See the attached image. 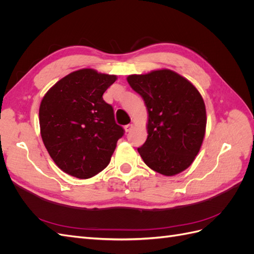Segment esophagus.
Returning a JSON list of instances; mask_svg holds the SVG:
<instances>
[{"label":"esophagus","mask_w":254,"mask_h":254,"mask_svg":"<svg viewBox=\"0 0 254 254\" xmlns=\"http://www.w3.org/2000/svg\"><path fill=\"white\" fill-rule=\"evenodd\" d=\"M132 128H133V125H132V124H128V125H126V126L124 127V129H125V131H126V132L131 131Z\"/></svg>","instance_id":"1"}]
</instances>
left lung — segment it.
Listing matches in <instances>:
<instances>
[{"label": "left lung", "mask_w": 254, "mask_h": 254, "mask_svg": "<svg viewBox=\"0 0 254 254\" xmlns=\"http://www.w3.org/2000/svg\"><path fill=\"white\" fill-rule=\"evenodd\" d=\"M127 81L142 96L148 113L147 139L137 148L145 164L164 176L186 171L205 134L201 94L190 80L168 68L129 75Z\"/></svg>", "instance_id": "8db88e82"}]
</instances>
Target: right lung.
I'll list each match as a JSON object with an SVG mask.
<instances>
[{
  "instance_id": "add662e5",
  "label": "right lung",
  "mask_w": 254,
  "mask_h": 254,
  "mask_svg": "<svg viewBox=\"0 0 254 254\" xmlns=\"http://www.w3.org/2000/svg\"><path fill=\"white\" fill-rule=\"evenodd\" d=\"M115 75L81 68L57 81L39 108L40 133L55 164L79 179L95 176L109 164L124 129L114 121L103 94Z\"/></svg>"
}]
</instances>
